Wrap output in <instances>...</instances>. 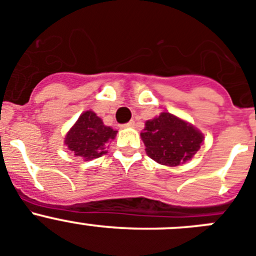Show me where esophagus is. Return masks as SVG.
<instances>
[{
    "label": "esophagus",
    "instance_id": "obj_1",
    "mask_svg": "<svg viewBox=\"0 0 256 256\" xmlns=\"http://www.w3.org/2000/svg\"><path fill=\"white\" fill-rule=\"evenodd\" d=\"M121 128H135V121H130V122L125 124V125H121Z\"/></svg>",
    "mask_w": 256,
    "mask_h": 256
}]
</instances>
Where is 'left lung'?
Masks as SVG:
<instances>
[{"label":"left lung","instance_id":"obj_1","mask_svg":"<svg viewBox=\"0 0 256 256\" xmlns=\"http://www.w3.org/2000/svg\"><path fill=\"white\" fill-rule=\"evenodd\" d=\"M140 135L152 160L170 167L190 160L204 140L196 128L168 112L148 120Z\"/></svg>","mask_w":256,"mask_h":256}]
</instances>
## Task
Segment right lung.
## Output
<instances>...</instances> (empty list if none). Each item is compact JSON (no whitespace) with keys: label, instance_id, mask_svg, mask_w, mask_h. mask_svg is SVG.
Segmentation results:
<instances>
[{"label":"right lung","instance_id":"right-lung-1","mask_svg":"<svg viewBox=\"0 0 256 256\" xmlns=\"http://www.w3.org/2000/svg\"><path fill=\"white\" fill-rule=\"evenodd\" d=\"M116 134V130L106 126L93 111H85L66 134L65 144L76 156L92 160L107 153L106 145L114 139Z\"/></svg>","mask_w":256,"mask_h":256}]
</instances>
